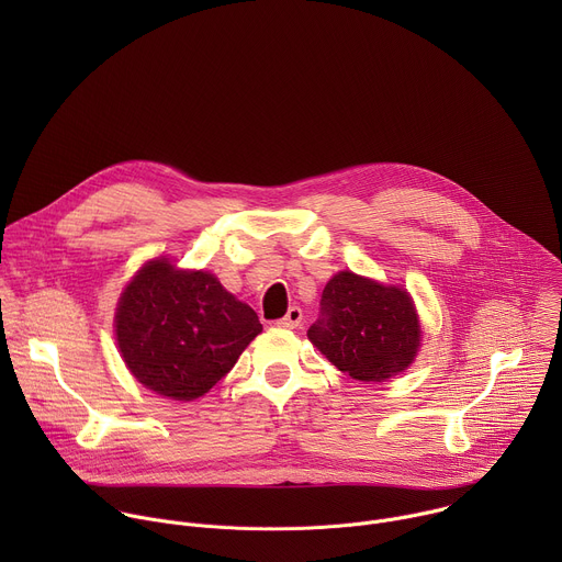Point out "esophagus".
<instances>
[{"mask_svg": "<svg viewBox=\"0 0 562 562\" xmlns=\"http://www.w3.org/2000/svg\"><path fill=\"white\" fill-rule=\"evenodd\" d=\"M300 325H302V308L300 306H291L286 311V315L278 319V327H282V329H297Z\"/></svg>", "mask_w": 562, "mask_h": 562, "instance_id": "obj_1", "label": "esophagus"}]
</instances>
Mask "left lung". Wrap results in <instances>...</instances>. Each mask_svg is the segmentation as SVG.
I'll return each mask as SVG.
<instances>
[{"mask_svg": "<svg viewBox=\"0 0 562 562\" xmlns=\"http://www.w3.org/2000/svg\"><path fill=\"white\" fill-rule=\"evenodd\" d=\"M306 336L331 364L360 382H382L407 369L420 347L418 315L407 291L351 271L327 282Z\"/></svg>", "mask_w": 562, "mask_h": 562, "instance_id": "obj_1", "label": "left lung"}]
</instances>
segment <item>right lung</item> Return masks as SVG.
<instances>
[{
  "instance_id": "right-lung-1",
  "label": "right lung",
  "mask_w": 562,
  "mask_h": 562,
  "mask_svg": "<svg viewBox=\"0 0 562 562\" xmlns=\"http://www.w3.org/2000/svg\"><path fill=\"white\" fill-rule=\"evenodd\" d=\"M262 331L258 313L206 271L153 260L124 289L117 345L131 373L150 391L195 400L220 382Z\"/></svg>"
}]
</instances>
